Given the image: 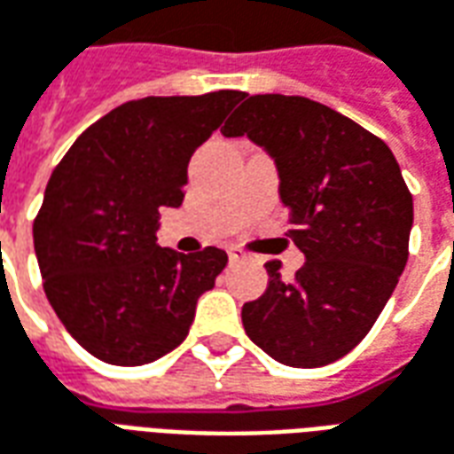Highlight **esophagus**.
<instances>
[{
	"label": "esophagus",
	"mask_w": 454,
	"mask_h": 454,
	"mask_svg": "<svg viewBox=\"0 0 454 454\" xmlns=\"http://www.w3.org/2000/svg\"><path fill=\"white\" fill-rule=\"evenodd\" d=\"M227 254H230V259H232V262H247V259H249L242 247H230Z\"/></svg>",
	"instance_id": "esophagus-1"
}]
</instances>
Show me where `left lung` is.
<instances>
[{"label":"left lung","instance_id":"left-lung-1","mask_svg":"<svg viewBox=\"0 0 454 454\" xmlns=\"http://www.w3.org/2000/svg\"><path fill=\"white\" fill-rule=\"evenodd\" d=\"M249 137L278 168V192L305 254L294 281L269 262V288L244 303L254 345L286 366L313 369L352 352L394 294L408 262L413 195L394 153L345 114L298 95H252L222 127Z\"/></svg>","mask_w":454,"mask_h":454}]
</instances>
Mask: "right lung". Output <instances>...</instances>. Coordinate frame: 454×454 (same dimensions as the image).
I'll return each mask as SVG.
<instances>
[{
	"instance_id": "obj_1",
	"label": "right lung",
	"mask_w": 454,
	"mask_h": 454,
	"mask_svg": "<svg viewBox=\"0 0 454 454\" xmlns=\"http://www.w3.org/2000/svg\"><path fill=\"white\" fill-rule=\"evenodd\" d=\"M242 98L220 90L124 102L82 131L51 173L34 249L48 303L92 356L149 364L188 335L227 254L159 247V207L181 205L191 156Z\"/></svg>"
}]
</instances>
